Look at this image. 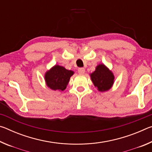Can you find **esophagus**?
I'll return each mask as SVG.
<instances>
[{
	"mask_svg": "<svg viewBox=\"0 0 152 152\" xmlns=\"http://www.w3.org/2000/svg\"><path fill=\"white\" fill-rule=\"evenodd\" d=\"M78 71V73L80 74H84V72H85V69H84V68H80Z\"/></svg>",
	"mask_w": 152,
	"mask_h": 152,
	"instance_id": "1",
	"label": "esophagus"
}]
</instances>
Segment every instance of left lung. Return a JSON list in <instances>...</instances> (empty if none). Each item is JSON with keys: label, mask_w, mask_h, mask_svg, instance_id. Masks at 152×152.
Here are the masks:
<instances>
[{"label": "left lung", "mask_w": 152, "mask_h": 152, "mask_svg": "<svg viewBox=\"0 0 152 152\" xmlns=\"http://www.w3.org/2000/svg\"><path fill=\"white\" fill-rule=\"evenodd\" d=\"M91 80L100 92L107 91L114 83L115 76L111 71L104 64H99L96 70L91 74Z\"/></svg>", "instance_id": "obj_1"}]
</instances>
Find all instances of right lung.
Listing matches in <instances>:
<instances>
[{
	"instance_id": "add662e5",
	"label": "right lung",
	"mask_w": 152,
	"mask_h": 152,
	"mask_svg": "<svg viewBox=\"0 0 152 152\" xmlns=\"http://www.w3.org/2000/svg\"><path fill=\"white\" fill-rule=\"evenodd\" d=\"M74 72L66 70L63 66L56 65L45 74L46 84L53 91H63L66 88Z\"/></svg>"
}]
</instances>
